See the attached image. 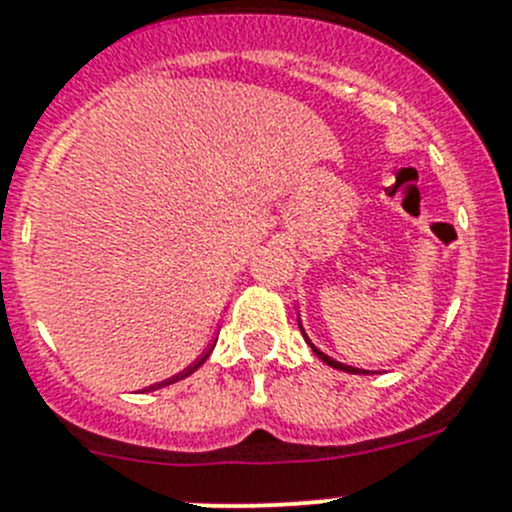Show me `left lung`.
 <instances>
[{"label": "left lung", "instance_id": "left-lung-1", "mask_svg": "<svg viewBox=\"0 0 512 512\" xmlns=\"http://www.w3.org/2000/svg\"><path fill=\"white\" fill-rule=\"evenodd\" d=\"M299 329H301V334H304V339H306V342H309L311 352H314V354H316V357H319V359H321V362H326V364H329V367H334V369H342V372H349V374H362V372H359V369H354V367H347V364H339V362H334V359H332V357H326V354H324V352H319V349H316V347H314V344H311V339H309V337H306V332H304V326H301V324H299Z\"/></svg>", "mask_w": 512, "mask_h": 512}]
</instances>
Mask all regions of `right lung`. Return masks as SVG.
<instances>
[{
	"mask_svg": "<svg viewBox=\"0 0 512 512\" xmlns=\"http://www.w3.org/2000/svg\"><path fill=\"white\" fill-rule=\"evenodd\" d=\"M208 354H211V349H208V352H206V354H203V357H201V359H198V362H196V364H193V367H191V369H186V372H180V374H175V377H173V379H165V382H158V384H155V387H163V384H170V382H175V379H180V377H186V374L196 372V369H198V367H201V364H203V362H206V359H208Z\"/></svg>",
	"mask_w": 512,
	"mask_h": 512,
	"instance_id": "right-lung-1",
	"label": "right lung"
}]
</instances>
